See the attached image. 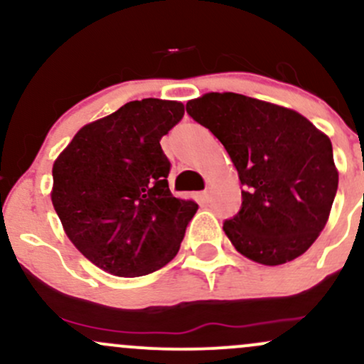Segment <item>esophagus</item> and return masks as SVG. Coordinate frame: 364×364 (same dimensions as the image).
<instances>
[{"label": "esophagus", "instance_id": "obj_1", "mask_svg": "<svg viewBox=\"0 0 364 364\" xmlns=\"http://www.w3.org/2000/svg\"><path fill=\"white\" fill-rule=\"evenodd\" d=\"M200 198H202V202H208V200H210V193H208V191L205 190V191H202V193H200Z\"/></svg>", "mask_w": 364, "mask_h": 364}]
</instances>
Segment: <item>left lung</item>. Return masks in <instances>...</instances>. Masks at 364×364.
Segmentation results:
<instances>
[{
    "label": "left lung",
    "mask_w": 364,
    "mask_h": 364,
    "mask_svg": "<svg viewBox=\"0 0 364 364\" xmlns=\"http://www.w3.org/2000/svg\"><path fill=\"white\" fill-rule=\"evenodd\" d=\"M186 111L224 145L245 186L241 210L223 228L232 246L270 267L301 257L339 185L328 136L289 107L235 92H208Z\"/></svg>",
    "instance_id": "left-lung-1"
}]
</instances>
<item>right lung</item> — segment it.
<instances>
[{
	"instance_id": "obj_1",
	"label": "right lung",
	"mask_w": 364,
	"mask_h": 364,
	"mask_svg": "<svg viewBox=\"0 0 364 364\" xmlns=\"http://www.w3.org/2000/svg\"><path fill=\"white\" fill-rule=\"evenodd\" d=\"M178 101L141 99L77 132L53 164V207L87 260L118 277L156 272L176 257L198 205L173 196L162 136Z\"/></svg>"
}]
</instances>
